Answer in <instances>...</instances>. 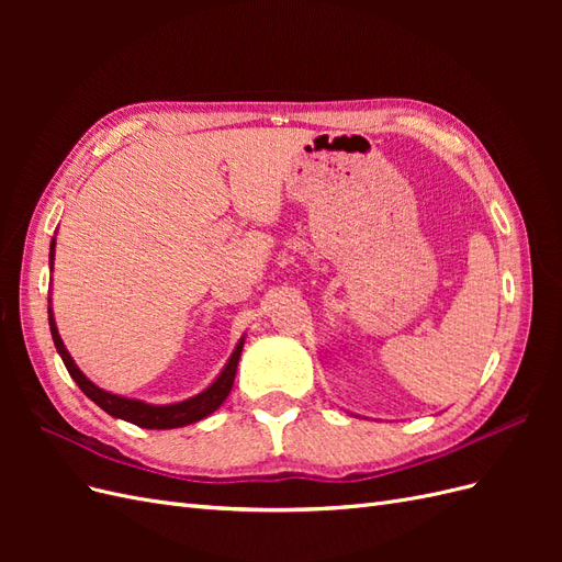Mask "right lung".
<instances>
[{"instance_id":"add662e5","label":"right lung","mask_w":562,"mask_h":562,"mask_svg":"<svg viewBox=\"0 0 562 562\" xmlns=\"http://www.w3.org/2000/svg\"><path fill=\"white\" fill-rule=\"evenodd\" d=\"M54 260H56V239H50V252H48V267L54 271ZM48 328H50V337H54L56 351L60 353V359L70 372V378L79 384V389L87 394L98 407L116 419H124L135 424V427L143 429H178V427H187V424H194L203 417L213 415L220 405L225 403V398L229 396L232 384H234V375H236V366H239L241 351H244V342L246 335H241L239 342H236L232 356L227 359L225 368L217 372V378L199 391L196 396H190L178 403H166V405H155V403H145L138 398H128V396H119L112 394V391L100 389L98 384H93L83 372L79 370V366L75 363V359L70 356V351L65 349V342L60 339L56 318H54V307H50V297H48Z\"/></svg>"}]
</instances>
